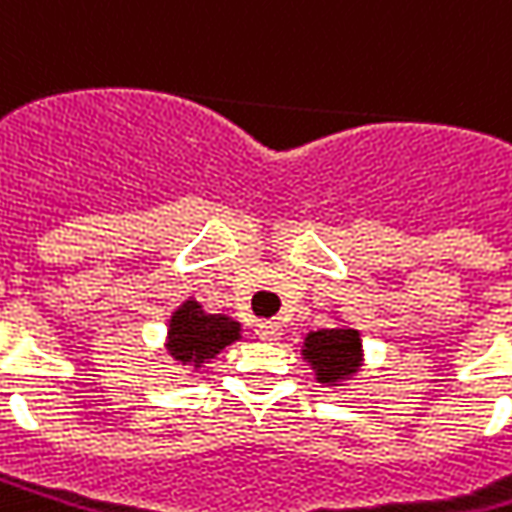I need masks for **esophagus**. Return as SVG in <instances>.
Instances as JSON below:
<instances>
[{"label":"esophagus","instance_id":"34e87169","mask_svg":"<svg viewBox=\"0 0 512 512\" xmlns=\"http://www.w3.org/2000/svg\"><path fill=\"white\" fill-rule=\"evenodd\" d=\"M255 333L257 339H263V342H277L283 328H280V322H274V319H260L255 325Z\"/></svg>","mask_w":512,"mask_h":512}]
</instances>
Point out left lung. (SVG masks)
<instances>
[{
    "label": "left lung",
    "instance_id": "8db88e82",
    "mask_svg": "<svg viewBox=\"0 0 512 512\" xmlns=\"http://www.w3.org/2000/svg\"><path fill=\"white\" fill-rule=\"evenodd\" d=\"M302 356L311 361L316 381L336 387L361 367V339L353 328H325L305 336Z\"/></svg>",
    "mask_w": 512,
    "mask_h": 512
}]
</instances>
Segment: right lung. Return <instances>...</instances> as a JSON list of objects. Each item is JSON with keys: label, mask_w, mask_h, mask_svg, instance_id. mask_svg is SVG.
<instances>
[{"label": "right lung", "mask_w": 512, "mask_h": 512, "mask_svg": "<svg viewBox=\"0 0 512 512\" xmlns=\"http://www.w3.org/2000/svg\"><path fill=\"white\" fill-rule=\"evenodd\" d=\"M235 339H241V325L224 314H204L196 300H187L170 316L168 353L182 364L201 367Z\"/></svg>", "instance_id": "1"}]
</instances>
